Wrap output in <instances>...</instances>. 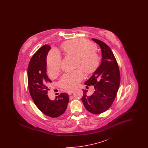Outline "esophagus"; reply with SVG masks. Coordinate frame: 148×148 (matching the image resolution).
I'll return each instance as SVG.
<instances>
[{"mask_svg":"<svg viewBox=\"0 0 148 148\" xmlns=\"http://www.w3.org/2000/svg\"><path fill=\"white\" fill-rule=\"evenodd\" d=\"M73 92H74L73 90H68V91L67 92V93L68 94V95H71V94H73Z\"/></svg>","mask_w":148,"mask_h":148,"instance_id":"esophagus-1","label":"esophagus"}]
</instances>
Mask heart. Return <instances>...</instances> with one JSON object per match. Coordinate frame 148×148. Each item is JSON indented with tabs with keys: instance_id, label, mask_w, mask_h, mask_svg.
<instances>
[{
	"instance_id": "heart-1",
	"label": "heart",
	"mask_w": 148,
	"mask_h": 148,
	"mask_svg": "<svg viewBox=\"0 0 148 148\" xmlns=\"http://www.w3.org/2000/svg\"><path fill=\"white\" fill-rule=\"evenodd\" d=\"M64 53L75 57V68L73 72L66 74L60 78L59 85L64 89L71 90L77 86L83 78V73L90 74L97 70L100 63V58L96 51V46L84 39H74L64 42L62 46ZM62 58L56 50L51 51L47 58L48 72L55 76L60 68Z\"/></svg>"
}]
</instances>
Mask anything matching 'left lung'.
Here are the masks:
<instances>
[{"mask_svg": "<svg viewBox=\"0 0 148 148\" xmlns=\"http://www.w3.org/2000/svg\"><path fill=\"white\" fill-rule=\"evenodd\" d=\"M92 40L100 46L102 59L99 66L85 83L88 86L93 85L94 92L88 96V90L83 89L82 100L88 111L99 114L106 111L112 105L119 89L120 75L118 64L111 49L101 40L94 38Z\"/></svg>", "mask_w": 148, "mask_h": 148, "instance_id": "1", "label": "left lung"}]
</instances>
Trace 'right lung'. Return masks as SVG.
Segmentation results:
<instances>
[{
	"mask_svg": "<svg viewBox=\"0 0 148 148\" xmlns=\"http://www.w3.org/2000/svg\"><path fill=\"white\" fill-rule=\"evenodd\" d=\"M51 47L44 45L32 57L28 67L29 91L37 108L45 115L57 118L65 112L69 103L68 94L63 92L50 100L48 85L51 82L47 74V56Z\"/></svg>",
	"mask_w": 148,
	"mask_h": 148,
	"instance_id": "add662e5",
	"label": "right lung"
}]
</instances>
